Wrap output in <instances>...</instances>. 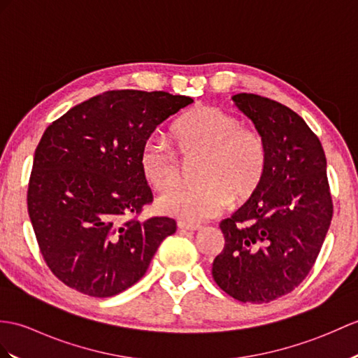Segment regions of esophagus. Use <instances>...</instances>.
I'll return each mask as SVG.
<instances>
[{
    "mask_svg": "<svg viewBox=\"0 0 358 358\" xmlns=\"http://www.w3.org/2000/svg\"><path fill=\"white\" fill-rule=\"evenodd\" d=\"M178 229L181 230H187V231H195V230H199L203 226L201 224H194V222H185V221H178Z\"/></svg>",
    "mask_w": 358,
    "mask_h": 358,
    "instance_id": "obj_1",
    "label": "esophagus"
}]
</instances>
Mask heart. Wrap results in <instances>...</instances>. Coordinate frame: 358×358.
Instances as JSON below:
<instances>
[{"instance_id":"b5f03b06","label":"heart","mask_w":358,"mask_h":358,"mask_svg":"<svg viewBox=\"0 0 358 358\" xmlns=\"http://www.w3.org/2000/svg\"><path fill=\"white\" fill-rule=\"evenodd\" d=\"M182 159L201 155L192 186H180L157 201L160 212L182 221L217 217L227 204L244 203L264 180L268 152L259 132L244 128L235 114L218 106H198L178 119L172 129ZM175 148L159 136H149L140 149L141 176L155 190L176 186L181 162Z\"/></svg>"}]
</instances>
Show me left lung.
Segmentation results:
<instances>
[{
  "label": "left lung",
  "instance_id": "obj_1",
  "mask_svg": "<svg viewBox=\"0 0 358 358\" xmlns=\"http://www.w3.org/2000/svg\"><path fill=\"white\" fill-rule=\"evenodd\" d=\"M236 106L267 145L259 189L220 229L226 239L212 276L239 302L268 303L301 284L332 220L327 157L301 115L268 97L241 93Z\"/></svg>",
  "mask_w": 358,
  "mask_h": 358
}]
</instances>
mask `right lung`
<instances>
[{"label": "right lung", "instance_id": "1", "mask_svg": "<svg viewBox=\"0 0 358 358\" xmlns=\"http://www.w3.org/2000/svg\"><path fill=\"white\" fill-rule=\"evenodd\" d=\"M192 102L164 91H105L45 129L27 209L41 255L66 287L91 297L124 292L177 230L172 218H137L154 198L138 155L160 123Z\"/></svg>", "mask_w": 358, "mask_h": 358}]
</instances>
